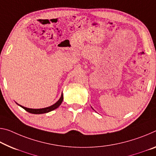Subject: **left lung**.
Here are the masks:
<instances>
[{
    "label": "left lung",
    "instance_id": "left-lung-1",
    "mask_svg": "<svg viewBox=\"0 0 156 156\" xmlns=\"http://www.w3.org/2000/svg\"><path fill=\"white\" fill-rule=\"evenodd\" d=\"M92 109H93V108H92Z\"/></svg>",
    "mask_w": 156,
    "mask_h": 156
}]
</instances>
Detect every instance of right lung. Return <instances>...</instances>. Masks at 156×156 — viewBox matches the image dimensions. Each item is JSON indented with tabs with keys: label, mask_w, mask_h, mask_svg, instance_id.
Listing matches in <instances>:
<instances>
[{
	"label": "right lung",
	"mask_w": 156,
	"mask_h": 156,
	"mask_svg": "<svg viewBox=\"0 0 156 156\" xmlns=\"http://www.w3.org/2000/svg\"><path fill=\"white\" fill-rule=\"evenodd\" d=\"M62 101H63V94H62V93L60 99L57 101L55 103H54L53 105H52L51 106H48V107H46V108H40V109H32V108H28L23 107V106L18 104L17 103H16L17 105H19V106H20V107H21L22 108H23V109L25 110H26L27 112H28L30 113H32V114H37V115H39V114L47 113V112H51V111H53L54 110H55L56 108H58L59 106L61 105V103H62Z\"/></svg>",
	"instance_id": "add662e5"
}]
</instances>
